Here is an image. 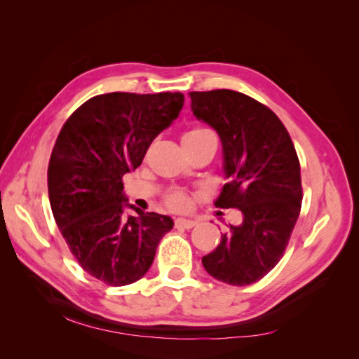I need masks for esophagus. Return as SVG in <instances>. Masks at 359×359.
I'll use <instances>...</instances> for the list:
<instances>
[{
    "label": "esophagus",
    "mask_w": 359,
    "mask_h": 359,
    "mask_svg": "<svg viewBox=\"0 0 359 359\" xmlns=\"http://www.w3.org/2000/svg\"><path fill=\"white\" fill-rule=\"evenodd\" d=\"M175 228H182V229H190L193 228L194 224H196V222L194 220H188V218H177V220L174 222Z\"/></svg>",
    "instance_id": "34e87169"
}]
</instances>
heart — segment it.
Listing matches in <instances>:
<instances>
[{
	"label": "heart",
	"instance_id": "heart-1",
	"mask_svg": "<svg viewBox=\"0 0 359 359\" xmlns=\"http://www.w3.org/2000/svg\"><path fill=\"white\" fill-rule=\"evenodd\" d=\"M209 136H214V135H212V131H209L208 128H203V126H194V128L188 130L185 133L184 137H182V142H184V145H191V144H196L199 141H203V139L209 137ZM166 203L171 209L185 210L188 205H190V199H188L185 193L174 191L171 194H168Z\"/></svg>",
	"mask_w": 359,
	"mask_h": 359
}]
</instances>
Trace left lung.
<instances>
[{
	"mask_svg": "<svg viewBox=\"0 0 359 359\" xmlns=\"http://www.w3.org/2000/svg\"><path fill=\"white\" fill-rule=\"evenodd\" d=\"M191 111L222 141L224 184L215 205L236 208L242 223L229 226L203 266L236 287L258 282L283 257L301 212V166L280 118L257 100L233 90L191 92Z\"/></svg>",
	"mask_w": 359,
	"mask_h": 359,
	"instance_id": "8db88e82",
	"label": "left lung"
}]
</instances>
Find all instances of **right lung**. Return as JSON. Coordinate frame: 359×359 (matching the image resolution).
I'll return each instance as SVG.
<instances>
[{"instance_id": "obj_1", "label": "right lung", "mask_w": 359, "mask_h": 359, "mask_svg": "<svg viewBox=\"0 0 359 359\" xmlns=\"http://www.w3.org/2000/svg\"><path fill=\"white\" fill-rule=\"evenodd\" d=\"M182 93L114 92L85 101L66 120L48 161L52 214L87 274L111 287L145 276L171 217L128 204L121 177L135 171L151 141L179 117ZM130 207L138 212L126 216Z\"/></svg>"}]
</instances>
